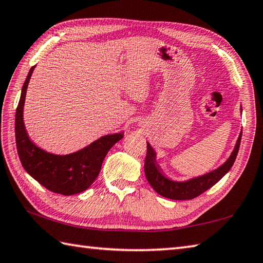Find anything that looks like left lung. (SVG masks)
Here are the masks:
<instances>
[{
    "label": "left lung",
    "instance_id": "obj_1",
    "mask_svg": "<svg viewBox=\"0 0 263 263\" xmlns=\"http://www.w3.org/2000/svg\"><path fill=\"white\" fill-rule=\"evenodd\" d=\"M240 139L241 133L238 137L237 143H236L233 153H231L230 157L227 159V162H226L223 165H221L212 172L204 174L202 177L194 178L184 182L172 181V180H168L163 176L161 171H159L161 168H159L156 163V154L154 152L152 146L147 143V155L145 161L146 178L149 184L154 188V190L163 197L177 200L196 198L200 194L206 192L208 189L213 187L215 183L220 181V180L226 176V173L231 168V166L234 165L235 159L237 157V154L239 151Z\"/></svg>",
    "mask_w": 263,
    "mask_h": 263
}]
</instances>
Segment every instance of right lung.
I'll return each instance as SVG.
<instances>
[{
    "mask_svg": "<svg viewBox=\"0 0 263 263\" xmlns=\"http://www.w3.org/2000/svg\"><path fill=\"white\" fill-rule=\"evenodd\" d=\"M26 77L15 111V145L20 162L29 176L43 187L65 196L84 192L99 176L102 162L109 149L123 138V133L101 137L90 146L69 155H53L35 146L27 136L23 120L26 90L34 70Z\"/></svg>",
    "mask_w": 263,
    "mask_h": 263,
    "instance_id": "1",
    "label": "right lung"
}]
</instances>
